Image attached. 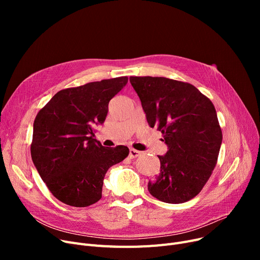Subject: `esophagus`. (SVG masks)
I'll list each match as a JSON object with an SVG mask.
<instances>
[{
    "mask_svg": "<svg viewBox=\"0 0 260 260\" xmlns=\"http://www.w3.org/2000/svg\"><path fill=\"white\" fill-rule=\"evenodd\" d=\"M140 155H141V152L137 151V149H135V148H131L129 149V157L131 158H137Z\"/></svg>",
    "mask_w": 260,
    "mask_h": 260,
    "instance_id": "esophagus-1",
    "label": "esophagus"
}]
</instances>
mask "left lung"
<instances>
[{"label": "left lung", "instance_id": "obj_1", "mask_svg": "<svg viewBox=\"0 0 260 260\" xmlns=\"http://www.w3.org/2000/svg\"><path fill=\"white\" fill-rule=\"evenodd\" d=\"M146 120L169 146L160 174L147 184L160 201L183 203L197 196L217 165L222 132L212 101L194 85L165 77H131Z\"/></svg>", "mask_w": 260, "mask_h": 260}]
</instances>
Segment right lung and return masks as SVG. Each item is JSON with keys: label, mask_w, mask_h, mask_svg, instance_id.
<instances>
[{"label": "right lung", "mask_w": 260, "mask_h": 260, "mask_svg": "<svg viewBox=\"0 0 260 260\" xmlns=\"http://www.w3.org/2000/svg\"><path fill=\"white\" fill-rule=\"evenodd\" d=\"M127 80L118 77L62 89L35 119L34 165L50 193L67 206L85 208L99 201L107 170L129 154L124 145L103 146L92 129L105 121L108 102Z\"/></svg>", "instance_id": "right-lung-1"}]
</instances>
